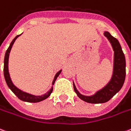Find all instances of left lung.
I'll list each match as a JSON object with an SVG mask.
<instances>
[{"label": "left lung", "mask_w": 131, "mask_h": 131, "mask_svg": "<svg viewBox=\"0 0 131 131\" xmlns=\"http://www.w3.org/2000/svg\"><path fill=\"white\" fill-rule=\"evenodd\" d=\"M104 36L106 37L112 46L114 51L113 58V71L110 81L102 89L97 91L95 94L86 96L82 95L77 90L73 82V89L77 95L82 100L91 104H101L106 102L117 93L119 91L124 84L126 77V60L121 45L115 38L112 36L108 31L104 32Z\"/></svg>", "instance_id": "obj_1"}]
</instances>
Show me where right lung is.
<instances>
[{"mask_svg": "<svg viewBox=\"0 0 131 131\" xmlns=\"http://www.w3.org/2000/svg\"><path fill=\"white\" fill-rule=\"evenodd\" d=\"M20 35H18V36H16L14 38V40L12 41V42L10 43V45L9 47H8L7 50L6 51L5 56V58H4V77H5V79L6 83H7V86H9V88L12 90V92L14 93L20 100H23V101L24 102H32V103L39 102L42 101V100H45V99H47V97H49L50 96V95H51V93L53 91V86H51V89H50L49 91H48L46 93H45V94L42 95H34L30 94V93H28L24 92V91H21L20 89H19L18 88H17L16 86L13 84L12 81V80H11V78H10L9 73V69H8V63H9V53L10 51H11V49H12V47L14 43L15 40H16ZM61 72L62 70H60L56 74V75H55L54 77V79H53V80L52 85L54 84L57 78L59 76V75L60 74V73Z\"/></svg>", "mask_w": 131, "mask_h": 131, "instance_id": "obj_1", "label": "right lung"}]
</instances>
